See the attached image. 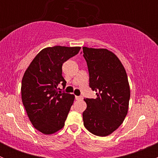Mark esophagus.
Returning <instances> with one entry per match:
<instances>
[{"mask_svg":"<svg viewBox=\"0 0 158 158\" xmlns=\"http://www.w3.org/2000/svg\"><path fill=\"white\" fill-rule=\"evenodd\" d=\"M76 100H81V99H82V96H77V95H76Z\"/></svg>","mask_w":158,"mask_h":158,"instance_id":"34e87169","label":"esophagus"}]
</instances>
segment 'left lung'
<instances>
[{"instance_id": "8db88e82", "label": "left lung", "mask_w": 158, "mask_h": 158, "mask_svg": "<svg viewBox=\"0 0 158 158\" xmlns=\"http://www.w3.org/2000/svg\"><path fill=\"white\" fill-rule=\"evenodd\" d=\"M89 74V86L95 98H85L82 113L84 126L91 133L105 137L112 133L127 115L130 87L126 71L120 60L106 49L83 47Z\"/></svg>"}]
</instances>
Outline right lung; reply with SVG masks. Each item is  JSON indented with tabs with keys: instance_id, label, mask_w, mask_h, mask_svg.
Listing matches in <instances>:
<instances>
[{
	"instance_id": "right-lung-1",
	"label": "right lung",
	"mask_w": 158,
	"mask_h": 158,
	"mask_svg": "<svg viewBox=\"0 0 158 158\" xmlns=\"http://www.w3.org/2000/svg\"><path fill=\"white\" fill-rule=\"evenodd\" d=\"M80 49L56 46L42 49L23 75L22 102L32 125L43 134H53L64 126L75 95L59 87L64 89L66 83L62 66Z\"/></svg>"
}]
</instances>
